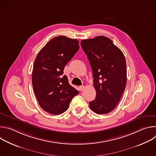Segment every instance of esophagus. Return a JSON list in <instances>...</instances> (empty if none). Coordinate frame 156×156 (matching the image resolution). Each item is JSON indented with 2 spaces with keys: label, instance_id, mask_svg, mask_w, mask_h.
Returning <instances> with one entry per match:
<instances>
[{
  "label": "esophagus",
  "instance_id": "34e87169",
  "mask_svg": "<svg viewBox=\"0 0 156 156\" xmlns=\"http://www.w3.org/2000/svg\"><path fill=\"white\" fill-rule=\"evenodd\" d=\"M79 88H80V90L82 91H83L84 90V86H80L79 87Z\"/></svg>",
  "mask_w": 156,
  "mask_h": 156
}]
</instances>
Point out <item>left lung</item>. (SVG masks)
I'll return each instance as SVG.
<instances>
[{
	"instance_id": "obj_1",
	"label": "left lung",
	"mask_w": 156,
	"mask_h": 156,
	"mask_svg": "<svg viewBox=\"0 0 156 156\" xmlns=\"http://www.w3.org/2000/svg\"><path fill=\"white\" fill-rule=\"evenodd\" d=\"M93 73L96 91L91 109L98 114L110 112L120 101L126 84V65L121 50L109 38L99 36L81 41Z\"/></svg>"
}]
</instances>
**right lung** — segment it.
<instances>
[{
	"instance_id": "1",
	"label": "right lung",
	"mask_w": 156,
	"mask_h": 156,
	"mask_svg": "<svg viewBox=\"0 0 156 156\" xmlns=\"http://www.w3.org/2000/svg\"><path fill=\"white\" fill-rule=\"evenodd\" d=\"M79 42L63 36L51 39L38 53L33 65L32 84L41 107L59 115L68 109L79 93L63 75L66 64L79 49Z\"/></svg>"
}]
</instances>
